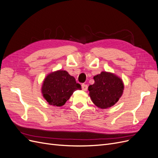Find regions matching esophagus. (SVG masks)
<instances>
[{
	"label": "esophagus",
	"mask_w": 158,
	"mask_h": 158,
	"mask_svg": "<svg viewBox=\"0 0 158 158\" xmlns=\"http://www.w3.org/2000/svg\"><path fill=\"white\" fill-rule=\"evenodd\" d=\"M82 89L84 91H86L88 89V85L85 84H82Z\"/></svg>",
	"instance_id": "1"
}]
</instances>
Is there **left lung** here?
I'll return each instance as SVG.
<instances>
[{
    "mask_svg": "<svg viewBox=\"0 0 158 158\" xmlns=\"http://www.w3.org/2000/svg\"><path fill=\"white\" fill-rule=\"evenodd\" d=\"M94 79V84L88 87L89 96L93 103L101 109H107L114 106L123 92L122 80L107 72H102L95 76Z\"/></svg>",
    "mask_w": 158,
    "mask_h": 158,
    "instance_id": "obj_1",
    "label": "left lung"
}]
</instances>
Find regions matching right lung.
I'll return each instance as SVG.
<instances>
[{"label": "right lung", "instance_id": "1", "mask_svg": "<svg viewBox=\"0 0 158 158\" xmlns=\"http://www.w3.org/2000/svg\"><path fill=\"white\" fill-rule=\"evenodd\" d=\"M81 89L80 84L65 70H58L49 74L42 85V94L46 101L53 106H63L72 94Z\"/></svg>", "mask_w": 158, "mask_h": 158}]
</instances>
